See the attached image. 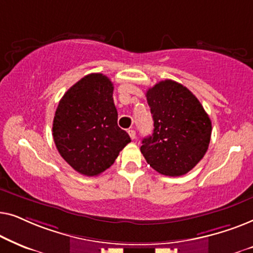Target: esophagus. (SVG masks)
<instances>
[{
    "mask_svg": "<svg viewBox=\"0 0 253 253\" xmlns=\"http://www.w3.org/2000/svg\"><path fill=\"white\" fill-rule=\"evenodd\" d=\"M127 132H129V136H130L131 139H134V138H136V131H134V130L131 129V130L127 131Z\"/></svg>",
    "mask_w": 253,
    "mask_h": 253,
    "instance_id": "esophagus-1",
    "label": "esophagus"
}]
</instances>
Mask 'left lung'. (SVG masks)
<instances>
[{
    "instance_id": "left-lung-1",
    "label": "left lung",
    "mask_w": 253,
    "mask_h": 253,
    "mask_svg": "<svg viewBox=\"0 0 253 253\" xmlns=\"http://www.w3.org/2000/svg\"><path fill=\"white\" fill-rule=\"evenodd\" d=\"M154 121L152 136L140 152L152 168L166 176H182L204 158L212 123L199 100L185 86L170 79L146 92Z\"/></svg>"
}]
</instances>
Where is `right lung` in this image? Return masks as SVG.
Returning a JSON list of instances; mask_svg holds the SVG:
<instances>
[{"label":"right lung","instance_id":"1","mask_svg":"<svg viewBox=\"0 0 253 253\" xmlns=\"http://www.w3.org/2000/svg\"><path fill=\"white\" fill-rule=\"evenodd\" d=\"M113 91L107 76L87 75L65 92L55 112L53 137L58 153L83 175L101 174L131 141L117 126Z\"/></svg>","mask_w":253,"mask_h":253}]
</instances>
